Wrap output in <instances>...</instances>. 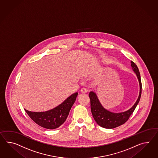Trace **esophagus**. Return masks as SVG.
<instances>
[{
	"label": "esophagus",
	"mask_w": 158,
	"mask_h": 158,
	"mask_svg": "<svg viewBox=\"0 0 158 158\" xmlns=\"http://www.w3.org/2000/svg\"><path fill=\"white\" fill-rule=\"evenodd\" d=\"M81 92L82 93H86L87 92V90L85 88H82L81 89Z\"/></svg>",
	"instance_id": "34e87169"
}]
</instances>
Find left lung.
I'll return each mask as SVG.
<instances>
[{
	"label": "left lung",
	"instance_id": "left-lung-1",
	"mask_svg": "<svg viewBox=\"0 0 158 158\" xmlns=\"http://www.w3.org/2000/svg\"><path fill=\"white\" fill-rule=\"evenodd\" d=\"M131 66L135 73L138 77L139 85L140 92L137 101L129 110L121 112V113H113L105 109L101 105L99 100L98 99L96 94L93 92L89 93V98L90 100V108L94 120L98 125L101 127L112 129L117 127L124 124L130 118V116L134 112L136 106L140 101L142 94V82L139 70L137 65L134 62L131 61Z\"/></svg>",
	"mask_w": 158,
	"mask_h": 158
}]
</instances>
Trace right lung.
Instances as JSON below:
<instances>
[{
	"instance_id": "1",
	"label": "right lung",
	"mask_w": 158,
	"mask_h": 158,
	"mask_svg": "<svg viewBox=\"0 0 158 158\" xmlns=\"http://www.w3.org/2000/svg\"><path fill=\"white\" fill-rule=\"evenodd\" d=\"M77 95V92L74 93L57 107L46 112H35L24 110L29 117L38 125L46 129H56L66 121Z\"/></svg>"
}]
</instances>
